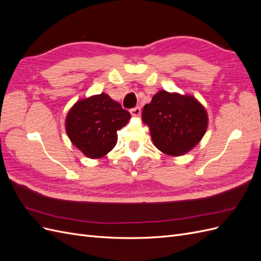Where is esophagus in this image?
Returning <instances> with one entry per match:
<instances>
[{
	"label": "esophagus",
	"instance_id": "1",
	"mask_svg": "<svg viewBox=\"0 0 261 261\" xmlns=\"http://www.w3.org/2000/svg\"><path fill=\"white\" fill-rule=\"evenodd\" d=\"M129 112H130V114H132L134 117H137V116H139V115H140V113H141V111H140V108H139V107H136V108L132 109Z\"/></svg>",
	"mask_w": 261,
	"mask_h": 261
}]
</instances>
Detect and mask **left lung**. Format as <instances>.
<instances>
[{
  "mask_svg": "<svg viewBox=\"0 0 261 261\" xmlns=\"http://www.w3.org/2000/svg\"><path fill=\"white\" fill-rule=\"evenodd\" d=\"M141 115L153 145L172 156L191 151L208 127L206 109L192 94L158 91Z\"/></svg>",
  "mask_w": 261,
  "mask_h": 261,
  "instance_id": "1",
  "label": "left lung"
}]
</instances>
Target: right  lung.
<instances>
[{
    "label": "right lung",
    "instance_id": "right-lung-1",
    "mask_svg": "<svg viewBox=\"0 0 261 261\" xmlns=\"http://www.w3.org/2000/svg\"><path fill=\"white\" fill-rule=\"evenodd\" d=\"M130 120V113L107 93L78 100L69 109L65 129L72 144L90 159L108 154L117 143L116 132Z\"/></svg>",
    "mask_w": 261,
    "mask_h": 261
}]
</instances>
